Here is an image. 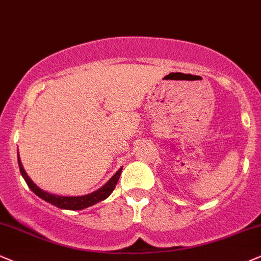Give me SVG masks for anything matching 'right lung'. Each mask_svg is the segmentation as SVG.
Returning <instances> with one entry per match:
<instances>
[{"mask_svg":"<svg viewBox=\"0 0 261 261\" xmlns=\"http://www.w3.org/2000/svg\"><path fill=\"white\" fill-rule=\"evenodd\" d=\"M18 165H19V169H20V173L22 175V178L25 179L27 184L29 188L31 189V191H34L38 197H41L44 201H47L48 203L56 205L58 208L62 209H69V211H80V209H85L91 207V205L98 203V202L102 201V199L108 198L109 196L111 195V192L114 191V189L117 185L118 179H120L122 168L118 169L117 172L115 173L114 176L109 180L108 182L104 186H101L100 189L96 190V191L92 192L89 195H85V196H59V195H53L49 194V192L43 191V190L38 188V186L35 184L32 180L29 178V175L25 172L24 167H22L20 159L18 156Z\"/></svg>","mask_w":261,"mask_h":261,"instance_id":"1","label":"right lung"}]
</instances>
